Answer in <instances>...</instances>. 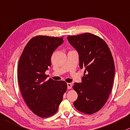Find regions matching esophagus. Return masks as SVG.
I'll return each mask as SVG.
<instances>
[{
  "label": "esophagus",
  "mask_w": 130,
  "mask_h": 130,
  "mask_svg": "<svg viewBox=\"0 0 130 130\" xmlns=\"http://www.w3.org/2000/svg\"><path fill=\"white\" fill-rule=\"evenodd\" d=\"M67 87H68V89H70L72 88V84L70 83H67Z\"/></svg>",
  "instance_id": "1"
}]
</instances>
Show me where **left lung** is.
Returning a JSON list of instances; mask_svg holds the SVG:
<instances>
[{"label":"left lung","mask_w":130,"mask_h":130,"mask_svg":"<svg viewBox=\"0 0 130 130\" xmlns=\"http://www.w3.org/2000/svg\"><path fill=\"white\" fill-rule=\"evenodd\" d=\"M67 39L78 52L80 68H85L82 83H74L78 94L74 106L81 112L93 114L104 106L111 92L115 70L112 55L103 39L90 33Z\"/></svg>","instance_id":"1"}]
</instances>
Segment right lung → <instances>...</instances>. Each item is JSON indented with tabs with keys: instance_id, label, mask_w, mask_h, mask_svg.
<instances>
[{
	"instance_id": "add662e5",
	"label": "right lung",
	"mask_w": 130,
	"mask_h": 130,
	"mask_svg": "<svg viewBox=\"0 0 130 130\" xmlns=\"http://www.w3.org/2000/svg\"><path fill=\"white\" fill-rule=\"evenodd\" d=\"M63 42V37L36 36L27 42L20 57L18 80L21 95L29 109L41 118L57 112L67 89L65 82L45 80L52 54Z\"/></svg>"
}]
</instances>
